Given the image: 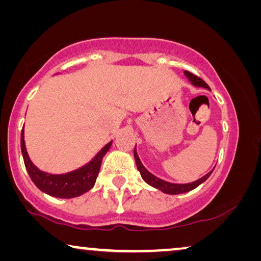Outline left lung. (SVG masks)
Instances as JSON below:
<instances>
[{"instance_id":"obj_1","label":"left lung","mask_w":261,"mask_h":261,"mask_svg":"<svg viewBox=\"0 0 261 261\" xmlns=\"http://www.w3.org/2000/svg\"><path fill=\"white\" fill-rule=\"evenodd\" d=\"M185 74L188 76L190 82H192L193 85L195 86H199V87H204V89L207 90H211V87L208 86V84L204 82L203 79H201L200 76H197L195 74H193V73H190L188 71L185 72ZM135 160H136V164H137V169L141 172L143 179L146 183H149L150 186L155 187V188L162 190L163 193H167V194H171V195H176V194H182V193H187V192H190V190L195 189L196 187H199L201 183H203L205 179H207L211 174L213 172L209 171L207 175H204L203 177H201L200 179H197L195 182H192V183H187V185H174V183H169L163 181V179H160L157 178L156 176H153L152 174H150V172L146 170V169L143 167V164L141 163V160H139V157L137 155V152H136L135 150Z\"/></svg>"}]
</instances>
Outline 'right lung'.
I'll list each match as a JSON object with an SVG mask.
<instances>
[{"label":"right lung","instance_id":"1","mask_svg":"<svg viewBox=\"0 0 261 261\" xmlns=\"http://www.w3.org/2000/svg\"><path fill=\"white\" fill-rule=\"evenodd\" d=\"M112 142H110L102 148L98 155L91 161L85 167L78 169V170L68 172L64 175H50L46 172L40 171L34 164L29 160L27 150H25L23 130L21 132V150L23 155L24 166L27 169L29 176L34 185L50 196L62 197V199H71L82 195V194L89 192L92 188L97 179V176L100 170L102 157L109 151Z\"/></svg>","mask_w":261,"mask_h":261}]
</instances>
